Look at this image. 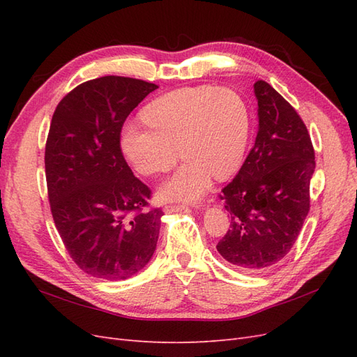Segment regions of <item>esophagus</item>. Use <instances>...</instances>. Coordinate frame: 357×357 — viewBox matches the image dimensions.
I'll list each match as a JSON object with an SVG mask.
<instances>
[{
  "label": "esophagus",
  "mask_w": 357,
  "mask_h": 357,
  "mask_svg": "<svg viewBox=\"0 0 357 357\" xmlns=\"http://www.w3.org/2000/svg\"><path fill=\"white\" fill-rule=\"evenodd\" d=\"M185 208H186V205H183V204H168V205H165V207H164V213H167V214L178 213V211L185 210Z\"/></svg>",
  "instance_id": "1"
}]
</instances>
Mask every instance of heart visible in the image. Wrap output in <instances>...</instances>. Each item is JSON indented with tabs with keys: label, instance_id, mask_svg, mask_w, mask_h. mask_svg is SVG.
<instances>
[{
	"label": "heart",
	"instance_id": "1",
	"mask_svg": "<svg viewBox=\"0 0 357 357\" xmlns=\"http://www.w3.org/2000/svg\"><path fill=\"white\" fill-rule=\"evenodd\" d=\"M146 125L128 123L122 149L138 172L156 176L186 162L159 189L162 199L197 201L211 176L225 180L240 168L250 138V110L229 88L198 86L153 100L143 110Z\"/></svg>",
	"mask_w": 357,
	"mask_h": 357
}]
</instances>
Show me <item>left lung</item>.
Segmentation results:
<instances>
[{
	"label": "left lung",
	"mask_w": 357,
	"mask_h": 357,
	"mask_svg": "<svg viewBox=\"0 0 357 357\" xmlns=\"http://www.w3.org/2000/svg\"><path fill=\"white\" fill-rule=\"evenodd\" d=\"M257 135L236 177L220 198L231 228L218 252L244 273L273 268L290 252L310 211V180L316 168L307 126L282 95L255 83Z\"/></svg>",
	"instance_id": "obj_1"
}]
</instances>
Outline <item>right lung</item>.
<instances>
[{"mask_svg": "<svg viewBox=\"0 0 357 357\" xmlns=\"http://www.w3.org/2000/svg\"><path fill=\"white\" fill-rule=\"evenodd\" d=\"M155 89L105 75L63 96L52 117L45 153L52 215L73 261L96 278L132 277L155 253L164 213L146 210L150 189L121 149L126 117Z\"/></svg>", "mask_w": 357, "mask_h": 357, "instance_id": "1", "label": "right lung"}]
</instances>
